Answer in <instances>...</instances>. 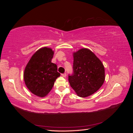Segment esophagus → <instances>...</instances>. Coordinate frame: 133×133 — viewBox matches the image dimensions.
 <instances>
[{
    "instance_id": "esophagus-1",
    "label": "esophagus",
    "mask_w": 133,
    "mask_h": 133,
    "mask_svg": "<svg viewBox=\"0 0 133 133\" xmlns=\"http://www.w3.org/2000/svg\"><path fill=\"white\" fill-rule=\"evenodd\" d=\"M62 75L63 77L65 78V77H66V73H64V74H62Z\"/></svg>"
}]
</instances>
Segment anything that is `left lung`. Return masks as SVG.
Segmentation results:
<instances>
[{
	"instance_id": "1",
	"label": "left lung",
	"mask_w": 133,
	"mask_h": 133,
	"mask_svg": "<svg viewBox=\"0 0 133 133\" xmlns=\"http://www.w3.org/2000/svg\"><path fill=\"white\" fill-rule=\"evenodd\" d=\"M73 73L68 76L71 87L80 97L93 94L105 80L103 63L94 53L82 48L73 53Z\"/></svg>"
}]
</instances>
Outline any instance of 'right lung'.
I'll list each match as a JSON object with an SVG mask.
<instances>
[{
    "label": "right lung",
    "mask_w": 133,
    "mask_h": 133,
    "mask_svg": "<svg viewBox=\"0 0 133 133\" xmlns=\"http://www.w3.org/2000/svg\"><path fill=\"white\" fill-rule=\"evenodd\" d=\"M54 51L44 47L33 55L25 68L24 80L28 89L33 94L44 97L50 91L60 74L57 66L51 63Z\"/></svg>",
    "instance_id": "add662e5"
}]
</instances>
